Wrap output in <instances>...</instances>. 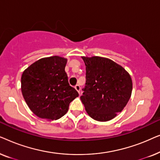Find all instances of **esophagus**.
Wrapping results in <instances>:
<instances>
[{
    "label": "esophagus",
    "instance_id": "34e87169",
    "mask_svg": "<svg viewBox=\"0 0 160 160\" xmlns=\"http://www.w3.org/2000/svg\"><path fill=\"white\" fill-rule=\"evenodd\" d=\"M75 89H76V90H77V92L78 93L80 94V90H81V87H80V86L78 84H76V86H75Z\"/></svg>",
    "mask_w": 160,
    "mask_h": 160
}]
</instances>
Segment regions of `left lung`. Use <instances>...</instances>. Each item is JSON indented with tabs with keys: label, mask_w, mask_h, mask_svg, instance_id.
Instances as JSON below:
<instances>
[{
	"label": "left lung",
	"mask_w": 160,
	"mask_h": 160,
	"mask_svg": "<svg viewBox=\"0 0 160 160\" xmlns=\"http://www.w3.org/2000/svg\"><path fill=\"white\" fill-rule=\"evenodd\" d=\"M86 83L81 96L87 112L95 120L106 122L121 112L130 100L132 82L128 72L111 60L82 57Z\"/></svg>",
	"instance_id": "1"
}]
</instances>
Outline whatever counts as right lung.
<instances>
[{
    "label": "right lung",
    "mask_w": 160,
    "mask_h": 160,
    "mask_svg": "<svg viewBox=\"0 0 160 160\" xmlns=\"http://www.w3.org/2000/svg\"><path fill=\"white\" fill-rule=\"evenodd\" d=\"M66 59L58 56L42 58L32 63L21 78L22 93L37 117L58 119L68 110L70 102L78 96L70 86L65 68Z\"/></svg>",
    "instance_id": "1"
}]
</instances>
